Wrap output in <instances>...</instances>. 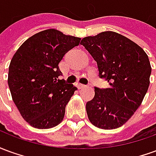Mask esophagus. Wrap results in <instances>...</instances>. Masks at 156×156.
Returning a JSON list of instances; mask_svg holds the SVG:
<instances>
[{
	"label": "esophagus",
	"mask_w": 156,
	"mask_h": 156,
	"mask_svg": "<svg viewBox=\"0 0 156 156\" xmlns=\"http://www.w3.org/2000/svg\"><path fill=\"white\" fill-rule=\"evenodd\" d=\"M87 87V85H85V84H82V83H80V84L78 85V88H84Z\"/></svg>",
	"instance_id": "obj_1"
}]
</instances>
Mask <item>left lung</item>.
Instances as JSON below:
<instances>
[{"mask_svg": "<svg viewBox=\"0 0 156 156\" xmlns=\"http://www.w3.org/2000/svg\"><path fill=\"white\" fill-rule=\"evenodd\" d=\"M80 44L97 62L99 77L109 84L94 88V97L86 104L88 119L103 129L120 127L147 93L151 73L147 54L130 39L110 31L86 37Z\"/></svg>", "mask_w": 156, "mask_h": 156, "instance_id": "left-lung-1", "label": "left lung"}]
</instances>
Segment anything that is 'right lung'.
Returning <instances> with one entry per match:
<instances>
[{
	"instance_id": "add662e5",
	"label": "right lung",
	"mask_w": 156,
	"mask_h": 156,
	"mask_svg": "<svg viewBox=\"0 0 156 156\" xmlns=\"http://www.w3.org/2000/svg\"><path fill=\"white\" fill-rule=\"evenodd\" d=\"M81 38L48 29L29 37L13 56L8 85L20 114L32 127L50 129L61 123L77 88L58 79V63Z\"/></svg>"
}]
</instances>
